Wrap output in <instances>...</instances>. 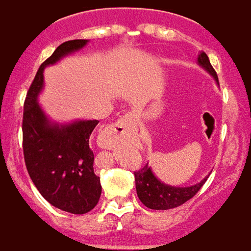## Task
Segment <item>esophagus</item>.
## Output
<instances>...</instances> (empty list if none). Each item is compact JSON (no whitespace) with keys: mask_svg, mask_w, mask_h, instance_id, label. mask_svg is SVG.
Returning <instances> with one entry per match:
<instances>
[{"mask_svg":"<svg viewBox=\"0 0 251 251\" xmlns=\"http://www.w3.org/2000/svg\"><path fill=\"white\" fill-rule=\"evenodd\" d=\"M135 116L131 113H126L125 116L120 117L115 124L108 125L104 129V131L101 132L100 139L103 140L104 135H112V134H117V135H122V134H127V132L132 131V129L135 127Z\"/></svg>","mask_w":251,"mask_h":251,"instance_id":"34e87169","label":"esophagus"}]
</instances>
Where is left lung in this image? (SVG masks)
<instances>
[{
  "instance_id": "1",
  "label": "left lung",
  "mask_w": 251,
  "mask_h": 251,
  "mask_svg": "<svg viewBox=\"0 0 251 251\" xmlns=\"http://www.w3.org/2000/svg\"><path fill=\"white\" fill-rule=\"evenodd\" d=\"M197 62L200 66L206 69L218 82L217 72L210 64V60L205 52H200ZM134 176H135L138 197L147 207L153 209V210H168V209L180 206L188 200L192 199L207 180L206 176L200 183L191 185V187H172V185L160 182L154 176L148 164L144 165L138 172H134Z\"/></svg>"
}]
</instances>
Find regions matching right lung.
<instances>
[{
  "mask_svg": "<svg viewBox=\"0 0 251 251\" xmlns=\"http://www.w3.org/2000/svg\"><path fill=\"white\" fill-rule=\"evenodd\" d=\"M86 44L87 40L63 42L41 64L26 93L22 125L24 161L32 182L52 206L72 214L89 213L100 199V180L94 173L90 148V135L99 121L51 124L37 103V97L44 86L45 67Z\"/></svg>",
  "mask_w": 251,
  "mask_h": 251,
  "instance_id": "add662e5",
  "label": "right lung"
}]
</instances>
